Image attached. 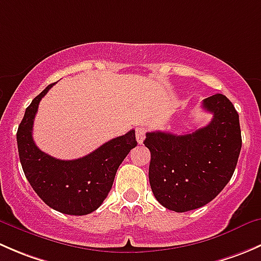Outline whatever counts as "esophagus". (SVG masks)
<instances>
[{"mask_svg": "<svg viewBox=\"0 0 261 261\" xmlns=\"http://www.w3.org/2000/svg\"><path fill=\"white\" fill-rule=\"evenodd\" d=\"M145 134H146V128L143 127V126L136 128L135 135H136V140H138L139 144H143L144 139H145Z\"/></svg>", "mask_w": 261, "mask_h": 261, "instance_id": "1", "label": "esophagus"}]
</instances>
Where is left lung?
Segmentation results:
<instances>
[{
  "instance_id": "8db88e82",
  "label": "left lung",
  "mask_w": 261,
  "mask_h": 261,
  "mask_svg": "<svg viewBox=\"0 0 261 261\" xmlns=\"http://www.w3.org/2000/svg\"><path fill=\"white\" fill-rule=\"evenodd\" d=\"M211 122L184 135L146 134L150 150L149 181L165 208L187 212L211 202L235 172L241 150L239 114L230 99L217 93L203 99Z\"/></svg>"
}]
</instances>
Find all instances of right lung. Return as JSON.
<instances>
[{
  "mask_svg": "<svg viewBox=\"0 0 261 261\" xmlns=\"http://www.w3.org/2000/svg\"><path fill=\"white\" fill-rule=\"evenodd\" d=\"M49 84L26 109L17 130V149L26 179L55 211L82 216L96 211L111 191L116 172L138 143L135 130L107 141L86 156L60 160L41 151L33 139L34 118Z\"/></svg>",
  "mask_w": 261,
  "mask_h": 261,
  "instance_id": "right-lung-1",
  "label": "right lung"
}]
</instances>
